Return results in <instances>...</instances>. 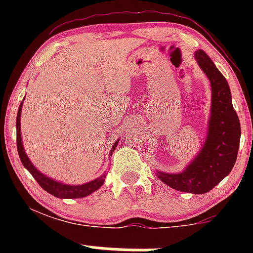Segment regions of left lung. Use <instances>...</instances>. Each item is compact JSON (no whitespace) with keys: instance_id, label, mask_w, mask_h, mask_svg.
<instances>
[{"instance_id":"left-lung-1","label":"left lung","mask_w":253,"mask_h":253,"mask_svg":"<svg viewBox=\"0 0 253 253\" xmlns=\"http://www.w3.org/2000/svg\"><path fill=\"white\" fill-rule=\"evenodd\" d=\"M195 59L210 80L211 89V115L205 143L195 158L181 172L157 170L156 175L172 189L205 194L219 184L233 169L242 130L226 78L205 51L197 50Z\"/></svg>"}]
</instances>
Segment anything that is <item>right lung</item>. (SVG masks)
Segmentation results:
<instances>
[{"mask_svg":"<svg viewBox=\"0 0 253 253\" xmlns=\"http://www.w3.org/2000/svg\"><path fill=\"white\" fill-rule=\"evenodd\" d=\"M25 100V98H24ZM24 100L20 103L19 110H17V117H16V145H17V152H19L20 161L24 167L31 172V175L34 177V179L39 183L40 187L43 190H46L47 193H50L51 195L59 197V199H82L92 194L94 191L100 189L104 183V178H106L107 173L104 172L97 178L92 179V181L83 183V184H65V183L56 181V179L51 178V177L43 175L40 170H38L34 167L33 163L31 162V159L28 158L27 153H26L24 144H22V136H21V127H20V118H21V109L24 106ZM119 139L115 141L114 145L112 146L109 152V157H112L113 152H114L115 147L118 146Z\"/></svg>","mask_w":253,"mask_h":253,"instance_id":"1","label":"right lung"}]
</instances>
